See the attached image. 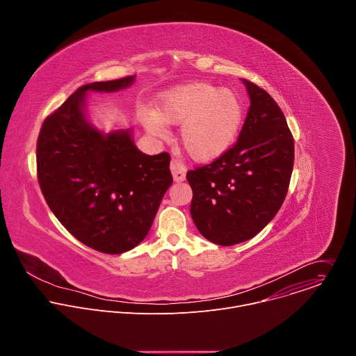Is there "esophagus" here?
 I'll return each instance as SVG.
<instances>
[{
	"mask_svg": "<svg viewBox=\"0 0 356 356\" xmlns=\"http://www.w3.org/2000/svg\"><path fill=\"white\" fill-rule=\"evenodd\" d=\"M170 170H172L175 181H183L186 179V166L181 165L180 162L173 159L170 162Z\"/></svg>",
	"mask_w": 356,
	"mask_h": 356,
	"instance_id": "obj_1",
	"label": "esophagus"
}]
</instances>
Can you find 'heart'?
I'll return each instance as SVG.
<instances>
[{"label": "heart", "mask_w": 356, "mask_h": 356, "mask_svg": "<svg viewBox=\"0 0 356 356\" xmlns=\"http://www.w3.org/2000/svg\"><path fill=\"white\" fill-rule=\"evenodd\" d=\"M243 118L239 97L206 81L176 87L159 97L155 111L140 122L155 138H166V125H180V142L197 162H213L235 143Z\"/></svg>", "instance_id": "1"}]
</instances>
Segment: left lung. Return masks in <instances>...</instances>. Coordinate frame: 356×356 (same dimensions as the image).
<instances>
[{"label":"left lung","instance_id":"1","mask_svg":"<svg viewBox=\"0 0 356 356\" xmlns=\"http://www.w3.org/2000/svg\"><path fill=\"white\" fill-rule=\"evenodd\" d=\"M250 107L236 143L213 163L187 172L191 218L213 243L231 246L258 235L287 194L294 140L276 101L242 79Z\"/></svg>","mask_w":356,"mask_h":356}]
</instances>
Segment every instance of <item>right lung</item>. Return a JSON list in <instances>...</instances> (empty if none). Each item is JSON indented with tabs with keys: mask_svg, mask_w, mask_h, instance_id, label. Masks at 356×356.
<instances>
[{
	"mask_svg": "<svg viewBox=\"0 0 356 356\" xmlns=\"http://www.w3.org/2000/svg\"><path fill=\"white\" fill-rule=\"evenodd\" d=\"M135 76L79 87L38 138V180L49 209L80 242L103 253L131 250L147 235L170 187V156L145 155L132 129H98L87 94L128 88Z\"/></svg>",
	"mask_w": 356,
	"mask_h": 356,
	"instance_id": "right-lung-1",
	"label": "right lung"
}]
</instances>
